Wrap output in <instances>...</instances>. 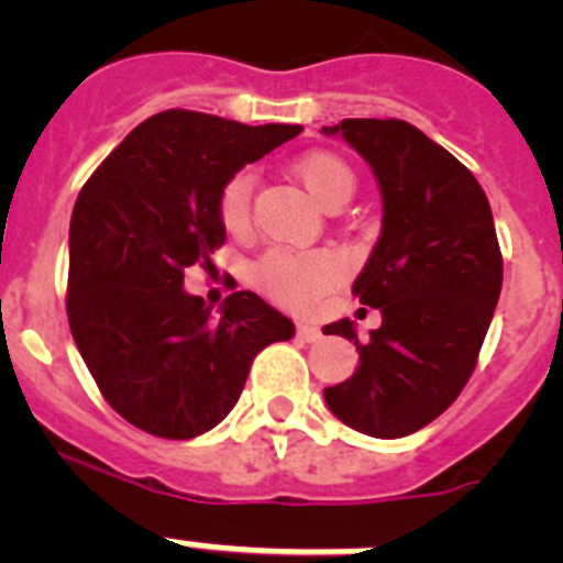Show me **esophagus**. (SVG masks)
Returning a JSON list of instances; mask_svg holds the SVG:
<instances>
[{"instance_id": "obj_1", "label": "esophagus", "mask_w": 563, "mask_h": 563, "mask_svg": "<svg viewBox=\"0 0 563 563\" xmlns=\"http://www.w3.org/2000/svg\"><path fill=\"white\" fill-rule=\"evenodd\" d=\"M298 335L305 338L307 343H318V341H321V327H316V324H301V327H298Z\"/></svg>"}]
</instances>
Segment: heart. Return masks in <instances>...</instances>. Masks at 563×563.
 Masks as SVG:
<instances>
[{
    "mask_svg": "<svg viewBox=\"0 0 563 563\" xmlns=\"http://www.w3.org/2000/svg\"><path fill=\"white\" fill-rule=\"evenodd\" d=\"M301 186L324 208H341L350 200L355 177L350 166L332 152H312L296 163ZM253 174L236 172L225 180L217 200V213L228 233H247L251 228ZM335 258L318 251H267L253 267L256 285L278 305L310 307L335 278Z\"/></svg>",
    "mask_w": 563,
    "mask_h": 563,
    "instance_id": "b5f03b06",
    "label": "heart"
}]
</instances>
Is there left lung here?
Segmentation results:
<instances>
[{"label": "left lung", "instance_id": "1", "mask_svg": "<svg viewBox=\"0 0 563 563\" xmlns=\"http://www.w3.org/2000/svg\"><path fill=\"white\" fill-rule=\"evenodd\" d=\"M324 132L369 163L383 197L380 239L352 285L383 324L369 341L350 318L324 327L361 355L324 400L350 429L397 440L437 420L474 375L501 292L494 213L474 174L411 123L346 118Z\"/></svg>", "mask_w": 563, "mask_h": 563}]
</instances>
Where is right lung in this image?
Here are the masks:
<instances>
[{
  "instance_id": "add662e5",
  "label": "right lung",
  "mask_w": 563,
  "mask_h": 563,
  "mask_svg": "<svg viewBox=\"0 0 563 563\" xmlns=\"http://www.w3.org/2000/svg\"><path fill=\"white\" fill-rule=\"evenodd\" d=\"M301 126L152 114L92 172L69 220V332L103 400L134 429L191 440L228 417L258 352L296 335L256 292L213 312L183 287L225 242L217 200L231 174Z\"/></svg>"
}]
</instances>
